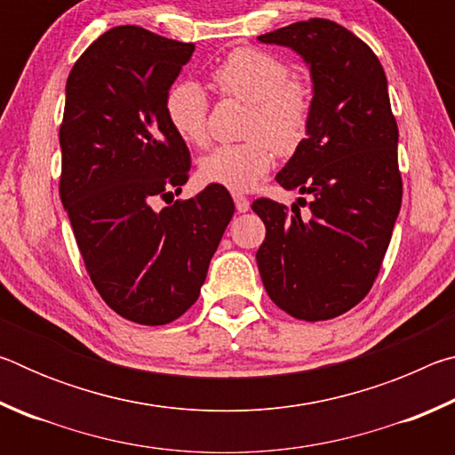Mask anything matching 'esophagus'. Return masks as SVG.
<instances>
[{
  "instance_id": "obj_1",
  "label": "esophagus",
  "mask_w": 455,
  "mask_h": 455,
  "mask_svg": "<svg viewBox=\"0 0 455 455\" xmlns=\"http://www.w3.org/2000/svg\"><path fill=\"white\" fill-rule=\"evenodd\" d=\"M233 198H235V206H236V211H238V212H246V211L251 209L249 198H246L244 195H241V192H235Z\"/></svg>"
}]
</instances>
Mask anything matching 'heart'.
<instances>
[{"instance_id": "1", "label": "heart", "mask_w": 455, "mask_h": 455, "mask_svg": "<svg viewBox=\"0 0 455 455\" xmlns=\"http://www.w3.org/2000/svg\"><path fill=\"white\" fill-rule=\"evenodd\" d=\"M281 58L265 50L238 48L212 70V82L225 96L251 104L241 144H222L200 158V179L228 190H251L275 164V150L295 152L309 132L313 94L305 82L289 78ZM164 114L182 142L200 146L206 140L209 102L203 86L180 80L168 88Z\"/></svg>"}]
</instances>
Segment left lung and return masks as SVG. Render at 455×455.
I'll use <instances>...</instances> for the list:
<instances>
[{
  "mask_svg": "<svg viewBox=\"0 0 455 455\" xmlns=\"http://www.w3.org/2000/svg\"><path fill=\"white\" fill-rule=\"evenodd\" d=\"M309 66V132L276 174L297 203H252L267 227L257 251L268 297L291 317L325 321L363 299L379 273L402 209L397 124L387 78L365 42L335 21L315 18L259 36Z\"/></svg>",
  "mask_w": 455,
  "mask_h": 455,
  "instance_id": "left-lung-1",
  "label": "left lung"
}]
</instances>
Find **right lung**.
<instances>
[{"label":"right lung","mask_w":455,"mask_h":455,"mask_svg":"<svg viewBox=\"0 0 455 455\" xmlns=\"http://www.w3.org/2000/svg\"><path fill=\"white\" fill-rule=\"evenodd\" d=\"M192 52L118 26L82 53L66 84L61 204L94 287L140 325H166L195 305L235 214L219 184L154 206L188 180L190 152L168 124L164 96Z\"/></svg>","instance_id":"obj_1"}]
</instances>
